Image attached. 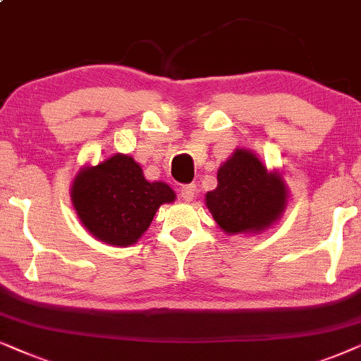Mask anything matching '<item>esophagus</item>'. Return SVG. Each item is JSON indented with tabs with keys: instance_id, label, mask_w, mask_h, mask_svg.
Returning a JSON list of instances; mask_svg holds the SVG:
<instances>
[{
	"instance_id": "obj_1",
	"label": "esophagus",
	"mask_w": 361,
	"mask_h": 361,
	"mask_svg": "<svg viewBox=\"0 0 361 361\" xmlns=\"http://www.w3.org/2000/svg\"><path fill=\"white\" fill-rule=\"evenodd\" d=\"M196 195V185L193 183H188V185H181L180 188V198L186 201V203H190V201H193Z\"/></svg>"
}]
</instances>
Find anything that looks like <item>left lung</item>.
Here are the masks:
<instances>
[{
    "label": "left lung",
    "mask_w": 361,
    "mask_h": 361,
    "mask_svg": "<svg viewBox=\"0 0 361 361\" xmlns=\"http://www.w3.org/2000/svg\"><path fill=\"white\" fill-rule=\"evenodd\" d=\"M287 191L277 173H269L247 150H236L219 166L218 186L206 195V206L228 234L262 231L286 208Z\"/></svg>",
    "instance_id": "8db88e82"
}]
</instances>
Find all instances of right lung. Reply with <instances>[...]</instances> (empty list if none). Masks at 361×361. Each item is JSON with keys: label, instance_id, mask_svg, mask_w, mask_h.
<instances>
[{"label": "right lung", "instance_id": "obj_1", "mask_svg": "<svg viewBox=\"0 0 361 361\" xmlns=\"http://www.w3.org/2000/svg\"><path fill=\"white\" fill-rule=\"evenodd\" d=\"M71 196L89 233L112 246L137 243L160 204L175 201L170 186L147 181L140 165L122 153L80 170Z\"/></svg>", "mask_w": 361, "mask_h": 361}]
</instances>
